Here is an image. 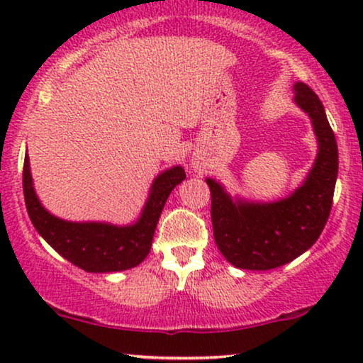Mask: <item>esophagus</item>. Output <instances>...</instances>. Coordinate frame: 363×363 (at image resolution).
<instances>
[{
	"label": "esophagus",
	"mask_w": 363,
	"mask_h": 363,
	"mask_svg": "<svg viewBox=\"0 0 363 363\" xmlns=\"http://www.w3.org/2000/svg\"><path fill=\"white\" fill-rule=\"evenodd\" d=\"M191 167H193V170H196V172H201V168H203L201 162L198 160V158H193V160H191Z\"/></svg>",
	"instance_id": "34e87169"
}]
</instances>
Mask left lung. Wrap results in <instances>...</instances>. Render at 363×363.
Returning a JSON list of instances; mask_svg holds the SVG:
<instances>
[{
  "instance_id": "1",
  "label": "left lung",
  "mask_w": 363,
  "mask_h": 363,
  "mask_svg": "<svg viewBox=\"0 0 363 363\" xmlns=\"http://www.w3.org/2000/svg\"><path fill=\"white\" fill-rule=\"evenodd\" d=\"M294 102L309 116L317 157L301 186L277 201L233 198L221 183L206 178L211 191L213 235L218 250L240 269L284 266L317 241L330 215L339 172V150L324 106L304 82L294 84Z\"/></svg>"
}]
</instances>
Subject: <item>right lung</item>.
<instances>
[{
	"instance_id": "add662e5",
	"label": "right lung",
	"mask_w": 363,
	"mask_h": 363,
	"mask_svg": "<svg viewBox=\"0 0 363 363\" xmlns=\"http://www.w3.org/2000/svg\"><path fill=\"white\" fill-rule=\"evenodd\" d=\"M185 178L180 165L162 172L152 182L138 220L125 226L101 221L76 223L51 215L34 191L28 155L24 157L23 190L34 228L54 251L87 272H117L132 269L145 259L167 198Z\"/></svg>"
}]
</instances>
